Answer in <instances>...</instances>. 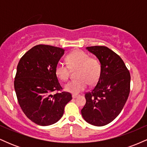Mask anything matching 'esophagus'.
Masks as SVG:
<instances>
[{
	"instance_id": "1",
	"label": "esophagus",
	"mask_w": 147,
	"mask_h": 147,
	"mask_svg": "<svg viewBox=\"0 0 147 147\" xmlns=\"http://www.w3.org/2000/svg\"><path fill=\"white\" fill-rule=\"evenodd\" d=\"M79 97L78 95H75V94H73V95H72V98L73 99L77 98V97Z\"/></svg>"
}]
</instances>
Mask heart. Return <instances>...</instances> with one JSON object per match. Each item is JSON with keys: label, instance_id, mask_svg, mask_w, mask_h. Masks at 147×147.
<instances>
[{"label": "heart", "instance_id": "heart-1", "mask_svg": "<svg viewBox=\"0 0 147 147\" xmlns=\"http://www.w3.org/2000/svg\"><path fill=\"white\" fill-rule=\"evenodd\" d=\"M67 65L59 62L55 68V74L60 80L67 81L70 76V69L76 71L77 79L65 84L64 88L67 92L78 94L86 88L88 82L95 84L101 73V64L97 59L90 57L82 50H75L67 56Z\"/></svg>", "mask_w": 147, "mask_h": 147}]
</instances>
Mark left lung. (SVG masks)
<instances>
[{
	"label": "left lung",
	"mask_w": 147,
	"mask_h": 147,
	"mask_svg": "<svg viewBox=\"0 0 147 147\" xmlns=\"http://www.w3.org/2000/svg\"><path fill=\"white\" fill-rule=\"evenodd\" d=\"M86 49L101 63L98 82L85 94L86 102L82 115L89 124L102 126L114 120L122 111L130 92L131 75L119 55L106 46Z\"/></svg>",
	"instance_id": "obj_1"
}]
</instances>
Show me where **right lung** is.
<instances>
[{
  "mask_svg": "<svg viewBox=\"0 0 147 147\" xmlns=\"http://www.w3.org/2000/svg\"><path fill=\"white\" fill-rule=\"evenodd\" d=\"M63 49L37 45L21 57L14 79L18 104L27 117L40 126L55 124L61 118L72 95L61 91L55 68Z\"/></svg>",
  "mask_w": 147,
  "mask_h": 147,
  "instance_id": "obj_1",
  "label": "right lung"
}]
</instances>
